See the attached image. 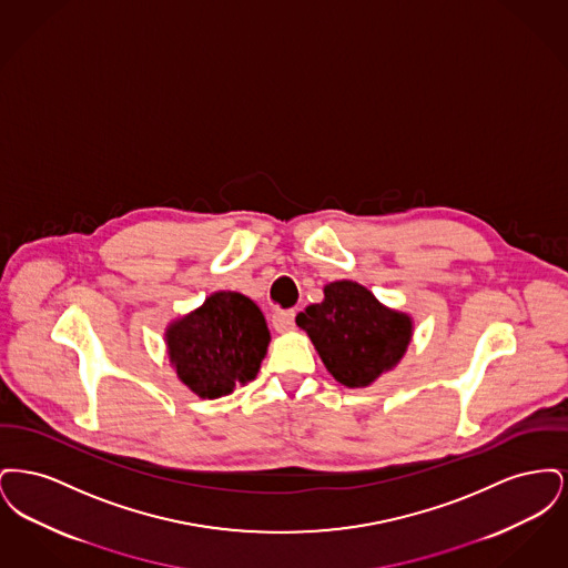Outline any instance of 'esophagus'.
Segmentation results:
<instances>
[{"mask_svg": "<svg viewBox=\"0 0 568 568\" xmlns=\"http://www.w3.org/2000/svg\"><path fill=\"white\" fill-rule=\"evenodd\" d=\"M296 324V313L294 311H283V308H276L272 313V325L276 332H287L292 329Z\"/></svg>", "mask_w": 568, "mask_h": 568, "instance_id": "34e87169", "label": "esophagus"}]
</instances>
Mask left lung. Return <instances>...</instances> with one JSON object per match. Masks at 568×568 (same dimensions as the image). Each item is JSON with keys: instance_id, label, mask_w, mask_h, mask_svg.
<instances>
[{"instance_id": "left-lung-1", "label": "left lung", "mask_w": 568, "mask_h": 568, "mask_svg": "<svg viewBox=\"0 0 568 568\" xmlns=\"http://www.w3.org/2000/svg\"><path fill=\"white\" fill-rule=\"evenodd\" d=\"M324 294V302L311 304L296 324L306 329L332 377L347 387H366L405 355L410 317L385 308L353 281L329 283Z\"/></svg>"}]
</instances>
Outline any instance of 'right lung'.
Instances as JSON below:
<instances>
[{"label":"right lung","mask_w":568,"mask_h":568,"mask_svg":"<svg viewBox=\"0 0 568 568\" xmlns=\"http://www.w3.org/2000/svg\"><path fill=\"white\" fill-rule=\"evenodd\" d=\"M179 378L200 398H219L255 378L271 343L266 320L253 300L219 292L165 334Z\"/></svg>","instance_id":"obj_1"}]
</instances>
